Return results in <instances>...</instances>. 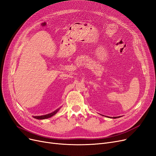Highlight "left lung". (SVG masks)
<instances>
[{
  "mask_svg": "<svg viewBox=\"0 0 156 156\" xmlns=\"http://www.w3.org/2000/svg\"><path fill=\"white\" fill-rule=\"evenodd\" d=\"M119 117H110V118H112V119H117V118H119Z\"/></svg>",
  "mask_w": 156,
  "mask_h": 156,
  "instance_id": "obj_1",
  "label": "left lung"
}]
</instances>
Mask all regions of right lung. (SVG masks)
<instances>
[{"mask_svg": "<svg viewBox=\"0 0 156 156\" xmlns=\"http://www.w3.org/2000/svg\"><path fill=\"white\" fill-rule=\"evenodd\" d=\"M60 109V108H58V109H57L56 110H55L54 112L50 113H48V114H46V115H40V116H32L34 119H38V120H43V119H48V118H50L52 116L55 115L58 112V110Z\"/></svg>", "mask_w": 156, "mask_h": 156, "instance_id": "right-lung-1", "label": "right lung"}]
</instances>
